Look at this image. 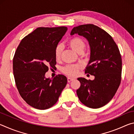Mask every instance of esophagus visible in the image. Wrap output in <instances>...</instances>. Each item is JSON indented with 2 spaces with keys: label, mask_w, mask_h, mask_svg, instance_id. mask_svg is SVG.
Segmentation results:
<instances>
[{
  "label": "esophagus",
  "mask_w": 134,
  "mask_h": 134,
  "mask_svg": "<svg viewBox=\"0 0 134 134\" xmlns=\"http://www.w3.org/2000/svg\"><path fill=\"white\" fill-rule=\"evenodd\" d=\"M74 79H71V78H70V77H68L67 78V81L68 82H70V81H71L73 80Z\"/></svg>",
  "instance_id": "obj_1"
}]
</instances>
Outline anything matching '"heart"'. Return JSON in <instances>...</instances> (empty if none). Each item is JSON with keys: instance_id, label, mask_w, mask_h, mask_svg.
I'll return each instance as SVG.
<instances>
[{"instance_id": "obj_1", "label": "heart", "mask_w": 134, "mask_h": 134, "mask_svg": "<svg viewBox=\"0 0 134 134\" xmlns=\"http://www.w3.org/2000/svg\"><path fill=\"white\" fill-rule=\"evenodd\" d=\"M68 44L74 51L79 54L82 53L86 47L85 40L80 37L72 38L68 42ZM62 51L63 45L62 44H58L57 45L54 51V55L56 60H59L60 58ZM81 68V66L79 64L66 65L62 68V71L65 75L69 77H75L78 74L79 70Z\"/></svg>"}]
</instances>
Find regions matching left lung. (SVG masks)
I'll list each match as a JSON object with an SVG mask.
<instances>
[{
	"label": "left lung",
	"instance_id": "left-lung-1",
	"mask_svg": "<svg viewBox=\"0 0 134 134\" xmlns=\"http://www.w3.org/2000/svg\"><path fill=\"white\" fill-rule=\"evenodd\" d=\"M83 36L89 42L90 57L85 72L94 76L93 80L77 79L81 83L77 94L87 107H102L113 98L121 81L122 58L118 47L112 37L93 24L74 27L70 35Z\"/></svg>",
	"mask_w": 134,
	"mask_h": 134
}]
</instances>
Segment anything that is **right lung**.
Returning a JSON list of instances; mask_svg holds the SVG:
<instances>
[{
    "label": "right lung",
    "mask_w": 134,
    "mask_h": 134,
    "mask_svg": "<svg viewBox=\"0 0 134 134\" xmlns=\"http://www.w3.org/2000/svg\"><path fill=\"white\" fill-rule=\"evenodd\" d=\"M65 26L40 27L24 37L13 58V71L20 95L32 107L44 110L58 101L67 83L66 77L58 74L45 78L49 67L56 64L54 51L66 32Z\"/></svg>",
    "instance_id": "add662e5"
}]
</instances>
